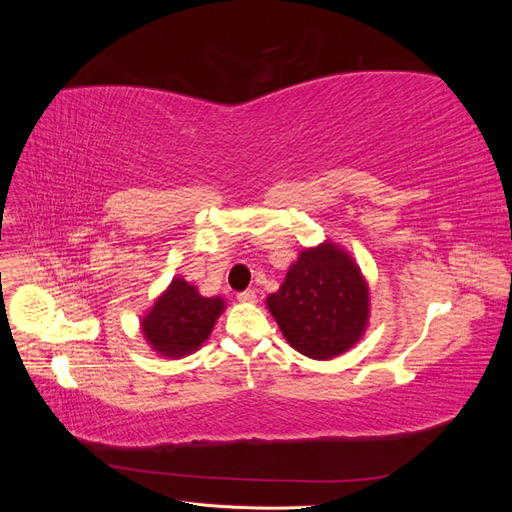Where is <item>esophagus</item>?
Listing matches in <instances>:
<instances>
[{
  "mask_svg": "<svg viewBox=\"0 0 512 512\" xmlns=\"http://www.w3.org/2000/svg\"><path fill=\"white\" fill-rule=\"evenodd\" d=\"M237 299L241 303H254L256 301V292L254 290H243V292L237 294Z\"/></svg>",
  "mask_w": 512,
  "mask_h": 512,
  "instance_id": "1",
  "label": "esophagus"
}]
</instances>
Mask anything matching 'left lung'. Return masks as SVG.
Listing matches in <instances>:
<instances>
[{
  "instance_id": "8db88e82",
  "label": "left lung",
  "mask_w": 512,
  "mask_h": 512,
  "mask_svg": "<svg viewBox=\"0 0 512 512\" xmlns=\"http://www.w3.org/2000/svg\"><path fill=\"white\" fill-rule=\"evenodd\" d=\"M267 305L294 350L309 359H333L363 335L369 292L354 260L322 243L301 252Z\"/></svg>"
}]
</instances>
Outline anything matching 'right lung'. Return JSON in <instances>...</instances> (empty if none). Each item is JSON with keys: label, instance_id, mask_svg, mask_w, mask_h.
I'll return each mask as SVG.
<instances>
[{"label": "right lung", "instance_id": "obj_1", "mask_svg": "<svg viewBox=\"0 0 512 512\" xmlns=\"http://www.w3.org/2000/svg\"><path fill=\"white\" fill-rule=\"evenodd\" d=\"M220 297H203L194 286L175 277L143 318V335L164 356H185L200 348L222 314Z\"/></svg>", "mask_w": 512, "mask_h": 512}]
</instances>
